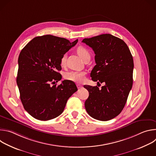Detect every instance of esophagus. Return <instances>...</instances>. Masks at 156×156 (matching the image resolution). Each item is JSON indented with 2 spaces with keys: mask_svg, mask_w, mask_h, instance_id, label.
<instances>
[{
  "mask_svg": "<svg viewBox=\"0 0 156 156\" xmlns=\"http://www.w3.org/2000/svg\"><path fill=\"white\" fill-rule=\"evenodd\" d=\"M76 86H77V87H78V89H80V88H81V87H82V86H81V84H76Z\"/></svg>",
  "mask_w": 156,
  "mask_h": 156,
  "instance_id": "1",
  "label": "esophagus"
}]
</instances>
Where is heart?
Masks as SVG:
<instances>
[{"label":"heart","instance_id":"heart-1","mask_svg":"<svg viewBox=\"0 0 156 156\" xmlns=\"http://www.w3.org/2000/svg\"><path fill=\"white\" fill-rule=\"evenodd\" d=\"M77 54L79 56L84 60L85 58L87 57L90 56V53L89 51L83 46H80L77 48L76 50ZM66 62V55H63L61 57L60 59V64L62 66H64ZM64 78L69 81L76 83H83L86 78V72H80V71H70L69 72H66Z\"/></svg>","mask_w":156,"mask_h":156}]
</instances>
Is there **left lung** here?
<instances>
[{"instance_id": "left-lung-1", "label": "left lung", "mask_w": 156, "mask_h": 156, "mask_svg": "<svg viewBox=\"0 0 156 156\" xmlns=\"http://www.w3.org/2000/svg\"><path fill=\"white\" fill-rule=\"evenodd\" d=\"M93 49L96 65L91 77L100 89L84 85L89 97L84 103L88 114L101 121L112 119L120 114L133 85L134 63L126 44L110 34H103L82 41Z\"/></svg>"}]
</instances>
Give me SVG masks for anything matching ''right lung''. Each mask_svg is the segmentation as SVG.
Returning <instances> with one entry per match:
<instances>
[{
    "instance_id": "obj_1",
    "label": "right lung",
    "mask_w": 156,
    "mask_h": 156,
    "mask_svg": "<svg viewBox=\"0 0 156 156\" xmlns=\"http://www.w3.org/2000/svg\"><path fill=\"white\" fill-rule=\"evenodd\" d=\"M78 42L44 35L33 38L21 50L18 60L16 83L27 112L36 119L46 121L59 116L69 98L77 90L76 84L62 79L60 59Z\"/></svg>"
}]
</instances>
